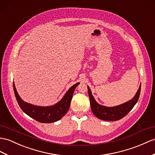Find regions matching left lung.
I'll return each instance as SVG.
<instances>
[{
	"label": "left lung",
	"instance_id": "left-lung-1",
	"mask_svg": "<svg viewBox=\"0 0 155 155\" xmlns=\"http://www.w3.org/2000/svg\"><path fill=\"white\" fill-rule=\"evenodd\" d=\"M141 86L140 84L137 92L131 100L121 105L114 107H106L97 103L92 94L91 89L88 86V96L92 113L100 120L105 121H117L123 118L132 110L137 102L141 92Z\"/></svg>",
	"mask_w": 155,
	"mask_h": 155
}]
</instances>
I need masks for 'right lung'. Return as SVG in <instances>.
<instances>
[{"mask_svg":"<svg viewBox=\"0 0 155 155\" xmlns=\"http://www.w3.org/2000/svg\"><path fill=\"white\" fill-rule=\"evenodd\" d=\"M79 84L80 82H77L72 86L59 102L51 106H38L25 102L18 94L14 82L13 88L17 102L25 114L40 123L49 124L61 120L67 114L69 109L74 89Z\"/></svg>","mask_w":155,"mask_h":155,"instance_id":"obj_1","label":"right lung"}]
</instances>
